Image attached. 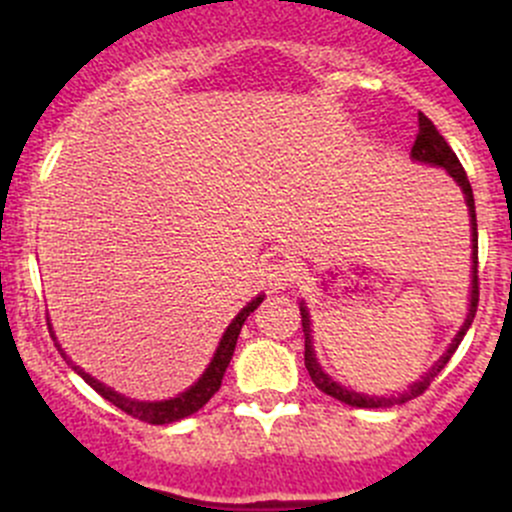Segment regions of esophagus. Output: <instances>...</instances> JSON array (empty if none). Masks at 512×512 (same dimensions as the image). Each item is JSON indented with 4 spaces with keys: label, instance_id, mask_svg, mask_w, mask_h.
I'll return each instance as SVG.
<instances>
[{
    "label": "esophagus",
    "instance_id": "34e87169",
    "mask_svg": "<svg viewBox=\"0 0 512 512\" xmlns=\"http://www.w3.org/2000/svg\"><path fill=\"white\" fill-rule=\"evenodd\" d=\"M297 275H299V270L294 267V262H289V260H275L265 267V282L272 292L292 285V282L297 280Z\"/></svg>",
    "mask_w": 512,
    "mask_h": 512
}]
</instances>
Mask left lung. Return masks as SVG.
<instances>
[{
  "mask_svg": "<svg viewBox=\"0 0 512 512\" xmlns=\"http://www.w3.org/2000/svg\"><path fill=\"white\" fill-rule=\"evenodd\" d=\"M411 158L418 160V163H426V165H438V168L446 170L458 185H461L463 195H466V205H468V215H471V232H473V275H471V307H468V317L463 322L461 332L456 334V339L451 342V347L446 349V354L436 361V364L428 369L426 376H421V381L411 384L404 394L399 396H366V394H356V391L347 389V386L337 384L329 374H324V369L319 366L317 354H314V344H312V327H309V312L304 307V302L299 304V312H302V332H304V366H307L309 376H312L314 386L319 391H324L327 396L332 399L342 401V404L356 406V409H386V406H394V404H406V401L416 399L421 396L423 391L431 386V381L441 374L443 366L448 364L453 352L458 349L461 339L466 337L468 327H471L473 317H476V309H478V223H476V203H473V190L471 183H468V175L463 170L461 160L456 158V153L451 151V146L446 143V138L436 131V126L431 123V118H426L423 113H418V136L414 141V148H411Z\"/></svg>",
  "mask_w": 512,
  "mask_h": 512,
  "instance_id": "1",
  "label": "left lung"
}]
</instances>
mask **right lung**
Here are the masks:
<instances>
[{"instance_id":"add662e5","label":"right lung","mask_w":512,"mask_h":512,"mask_svg":"<svg viewBox=\"0 0 512 512\" xmlns=\"http://www.w3.org/2000/svg\"><path fill=\"white\" fill-rule=\"evenodd\" d=\"M262 299H265V294H260V297H255L252 302H247V307H242L240 314L232 319L230 327L225 329L223 339H220L218 349H215L213 359H210L208 369L203 371V376H200V379L195 381L188 391L178 394L175 399H165V401H136V399H128V396L118 394V391L108 389L106 384H101V381L94 379V376L86 374L81 366H76L74 361L66 356L64 349H61V344L56 342L54 332H51V339H54V344L59 347V352L66 359V364H71V369H74L76 374H79L81 379L91 386V389L98 391L103 399L111 401L113 406H118V409L126 411L128 416L138 418V421L153 423V426H163V423H173V421H180V418H185V416H193L195 411L203 409V406L213 399L215 391H218L220 384H223L225 369H227V364H230L232 352H235V344H237V337H240L242 324H245V319L250 317L257 307H260Z\"/></svg>"}]
</instances>
